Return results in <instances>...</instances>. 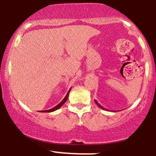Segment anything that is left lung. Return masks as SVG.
Wrapping results in <instances>:
<instances>
[{
  "instance_id": "1",
  "label": "left lung",
  "mask_w": 156,
  "mask_h": 156,
  "mask_svg": "<svg viewBox=\"0 0 156 156\" xmlns=\"http://www.w3.org/2000/svg\"><path fill=\"white\" fill-rule=\"evenodd\" d=\"M94 102H95V103H96V104L98 105V107H100V108H102V109H103V110H106V108H103V106H102V105H101V104H99V103H98V101H96V100H94Z\"/></svg>"
}]
</instances>
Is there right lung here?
<instances>
[{
  "label": "right lung",
  "instance_id": "1",
  "mask_svg": "<svg viewBox=\"0 0 156 156\" xmlns=\"http://www.w3.org/2000/svg\"><path fill=\"white\" fill-rule=\"evenodd\" d=\"M70 90H71V88L69 89V91H68V92H67V94H66V96H65V98H64L63 99V101H62V102H61L60 103H58V105H55V107H53V108H51V109H49V110H44V111H39V112H54V111H55V110H57V109H58L59 108H61V107L62 106V105L64 104V103H65L66 101H67V98H68V96H69V92H70Z\"/></svg>",
  "mask_w": 156,
  "mask_h": 156
}]
</instances>
